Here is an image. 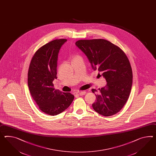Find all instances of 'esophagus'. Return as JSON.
Returning <instances> with one entry per match:
<instances>
[{"label": "esophagus", "instance_id": "34e87169", "mask_svg": "<svg viewBox=\"0 0 156 156\" xmlns=\"http://www.w3.org/2000/svg\"><path fill=\"white\" fill-rule=\"evenodd\" d=\"M85 94H86L85 91H81V92H79V95H80V96H84Z\"/></svg>", "mask_w": 156, "mask_h": 156}]
</instances>
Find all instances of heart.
Returning <instances> with one entry per match:
<instances>
[{
    "label": "heart",
    "mask_w": 156,
    "mask_h": 156,
    "mask_svg": "<svg viewBox=\"0 0 156 156\" xmlns=\"http://www.w3.org/2000/svg\"><path fill=\"white\" fill-rule=\"evenodd\" d=\"M75 57H76V56H75ZM74 58H75V57H74Z\"/></svg>",
    "instance_id": "heart-1"
}]
</instances>
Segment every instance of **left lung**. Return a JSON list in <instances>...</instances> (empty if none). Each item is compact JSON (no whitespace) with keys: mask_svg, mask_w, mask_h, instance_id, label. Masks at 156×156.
Returning a JSON list of instances; mask_svg holds the SVG:
<instances>
[{"mask_svg":"<svg viewBox=\"0 0 156 156\" xmlns=\"http://www.w3.org/2000/svg\"><path fill=\"white\" fill-rule=\"evenodd\" d=\"M75 44L87 56L92 68L101 73L107 82L104 88L92 89L96 93L93 109L105 116L120 112L132 87V68L127 56L118 46L104 39L80 40Z\"/></svg>","mask_w":156,"mask_h":156,"instance_id":"left-lung-1","label":"left lung"}]
</instances>
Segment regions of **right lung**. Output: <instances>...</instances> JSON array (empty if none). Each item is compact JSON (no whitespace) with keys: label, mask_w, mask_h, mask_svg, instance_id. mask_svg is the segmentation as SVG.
<instances>
[{"label":"right lung","mask_w":156,"mask_h":156,"mask_svg":"<svg viewBox=\"0 0 156 156\" xmlns=\"http://www.w3.org/2000/svg\"><path fill=\"white\" fill-rule=\"evenodd\" d=\"M66 39H56L38 48L30 61L28 84L32 98L39 108L50 115H56L70 106L74 96L55 89L52 83L56 79L58 52Z\"/></svg>","instance_id":"1"}]
</instances>
